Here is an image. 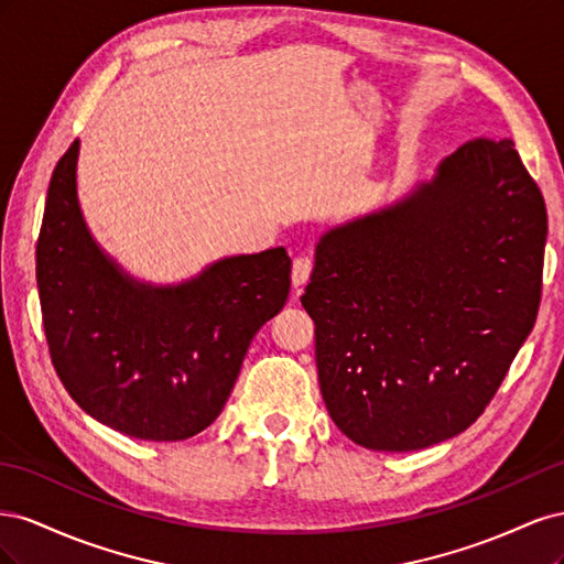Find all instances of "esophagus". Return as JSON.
<instances>
[{
  "instance_id": "esophagus-1",
  "label": "esophagus",
  "mask_w": 564,
  "mask_h": 564,
  "mask_svg": "<svg viewBox=\"0 0 564 564\" xmlns=\"http://www.w3.org/2000/svg\"><path fill=\"white\" fill-rule=\"evenodd\" d=\"M311 272H313V261L308 259V256H299V259H294V265H292L294 286H303L305 282H308Z\"/></svg>"
}]
</instances>
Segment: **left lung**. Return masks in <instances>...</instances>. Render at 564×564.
<instances>
[{"label": "left lung", "mask_w": 564, "mask_h": 564, "mask_svg": "<svg viewBox=\"0 0 564 564\" xmlns=\"http://www.w3.org/2000/svg\"><path fill=\"white\" fill-rule=\"evenodd\" d=\"M545 235L510 139L460 145L412 197L324 235L301 303L340 433L412 452L475 423L536 322Z\"/></svg>", "instance_id": "1"}]
</instances>
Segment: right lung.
I'll return each mask as SVG.
<instances>
[{"mask_svg": "<svg viewBox=\"0 0 564 564\" xmlns=\"http://www.w3.org/2000/svg\"><path fill=\"white\" fill-rule=\"evenodd\" d=\"M79 143L51 174L37 237L48 355L84 412L139 440L176 442L216 421L251 338L289 296L282 247L218 261L197 280L133 284L94 245L75 191Z\"/></svg>", "mask_w": 564, "mask_h": 564, "instance_id": "1", "label": "right lung"}]
</instances>
